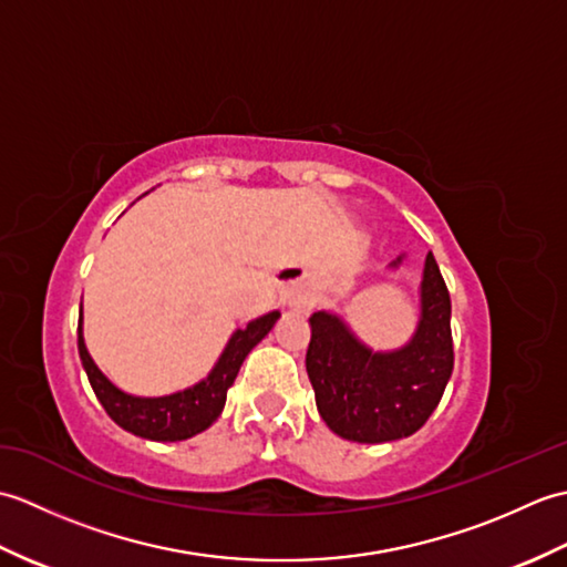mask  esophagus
Listing matches in <instances>:
<instances>
[{
  "mask_svg": "<svg viewBox=\"0 0 567 567\" xmlns=\"http://www.w3.org/2000/svg\"><path fill=\"white\" fill-rule=\"evenodd\" d=\"M282 302L292 309L309 311L317 302V292L311 290L307 282L297 280V282H290L287 287H282Z\"/></svg>",
  "mask_w": 567,
  "mask_h": 567,
  "instance_id": "34e87169",
  "label": "esophagus"
}]
</instances>
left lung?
I'll list each match as a JSON object with an SVG mask.
<instances>
[{"label":"left lung","mask_w":567,"mask_h":567,"mask_svg":"<svg viewBox=\"0 0 567 567\" xmlns=\"http://www.w3.org/2000/svg\"><path fill=\"white\" fill-rule=\"evenodd\" d=\"M309 323L307 375L319 414L333 433L358 443H384L412 436L426 424L453 372L451 295L431 252L421 282L419 327L402 351L372 353L327 311L311 315Z\"/></svg>","instance_id":"1"}]
</instances>
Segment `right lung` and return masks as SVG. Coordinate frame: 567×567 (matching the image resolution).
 I'll return each mask as SVG.
<instances>
[{"mask_svg":"<svg viewBox=\"0 0 567 567\" xmlns=\"http://www.w3.org/2000/svg\"><path fill=\"white\" fill-rule=\"evenodd\" d=\"M277 319H280V311H270V315L250 321L246 329H238L207 380L167 396H131L116 390L84 348L82 317L78 321V351L94 394L118 426L151 441H185L209 429L212 421L219 419L226 404V392L234 384L246 355L268 336Z\"/></svg>","mask_w":567,"mask_h":567,"instance_id":"obj_1","label":"right lung"}]
</instances>
